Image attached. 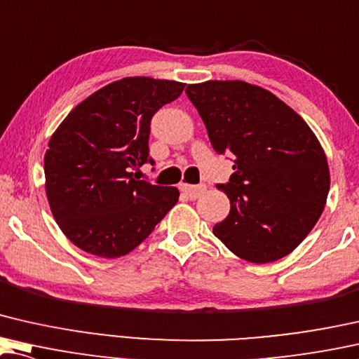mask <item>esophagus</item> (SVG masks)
I'll use <instances>...</instances> for the list:
<instances>
[{"label": "esophagus", "instance_id": "esophagus-1", "mask_svg": "<svg viewBox=\"0 0 359 359\" xmlns=\"http://www.w3.org/2000/svg\"><path fill=\"white\" fill-rule=\"evenodd\" d=\"M181 191H183L184 194L189 197V199H197V197L202 196L205 192V184H197V186L183 184L181 186Z\"/></svg>", "mask_w": 359, "mask_h": 359}]
</instances>
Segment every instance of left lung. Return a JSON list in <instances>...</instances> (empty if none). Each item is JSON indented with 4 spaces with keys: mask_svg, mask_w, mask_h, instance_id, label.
Listing matches in <instances>:
<instances>
[{
    "mask_svg": "<svg viewBox=\"0 0 359 359\" xmlns=\"http://www.w3.org/2000/svg\"><path fill=\"white\" fill-rule=\"evenodd\" d=\"M186 93L212 147L235 162L230 181L217 184L230 199V214L214 235L248 262L285 257L318 223L330 189L316 134L272 92L244 81H207Z\"/></svg>",
    "mask_w": 359,
    "mask_h": 359,
    "instance_id": "left-lung-1",
    "label": "left lung"
}]
</instances>
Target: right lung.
<instances>
[{"label": "right lung", "mask_w": 359, "mask_h": 359, "mask_svg": "<svg viewBox=\"0 0 359 359\" xmlns=\"http://www.w3.org/2000/svg\"><path fill=\"white\" fill-rule=\"evenodd\" d=\"M183 82L124 77L81 102L53 133L43 158L56 223L82 251L115 259L137 248L180 191L134 180L149 157L150 119L176 100Z\"/></svg>", "instance_id": "add662e5"}]
</instances>
